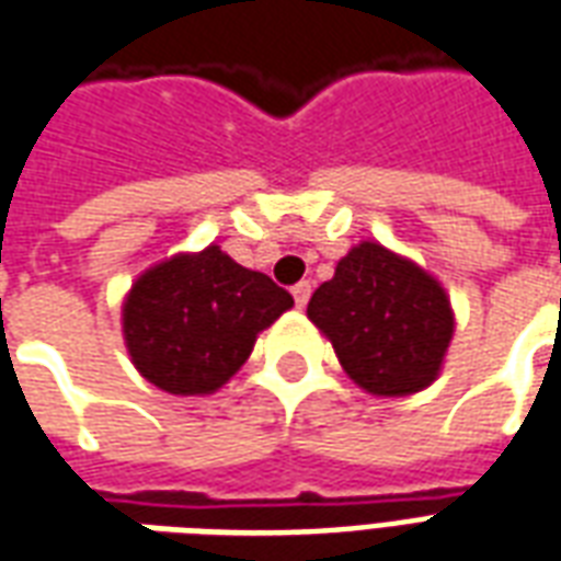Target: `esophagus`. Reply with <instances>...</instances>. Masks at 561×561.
<instances>
[{
  "label": "esophagus",
  "instance_id": "1",
  "mask_svg": "<svg viewBox=\"0 0 561 561\" xmlns=\"http://www.w3.org/2000/svg\"><path fill=\"white\" fill-rule=\"evenodd\" d=\"M291 294H294V304L304 309V306L309 304V297H312V285H309V282H297V285L291 288Z\"/></svg>",
  "mask_w": 561,
  "mask_h": 561
}]
</instances>
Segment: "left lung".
<instances>
[{
	"label": "left lung",
	"mask_w": 561,
	"mask_h": 561,
	"mask_svg": "<svg viewBox=\"0 0 561 561\" xmlns=\"http://www.w3.org/2000/svg\"><path fill=\"white\" fill-rule=\"evenodd\" d=\"M342 369L373 397L430 388L454 336L442 282L381 243H357L306 306Z\"/></svg>",
	"instance_id": "8db88e82"
}]
</instances>
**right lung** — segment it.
<instances>
[{
  "label": "right lung",
  "mask_w": 561,
  "mask_h": 561,
  "mask_svg": "<svg viewBox=\"0 0 561 561\" xmlns=\"http://www.w3.org/2000/svg\"><path fill=\"white\" fill-rule=\"evenodd\" d=\"M291 306V294L270 276L207 245L140 273L123 304V336L149 385L204 397L249 360L257 333Z\"/></svg>",
  "instance_id": "obj_1"
}]
</instances>
